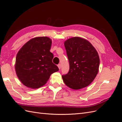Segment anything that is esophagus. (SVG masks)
<instances>
[{"mask_svg":"<svg viewBox=\"0 0 122 122\" xmlns=\"http://www.w3.org/2000/svg\"><path fill=\"white\" fill-rule=\"evenodd\" d=\"M57 67H58V69L60 70V69H61V64H58V65H57Z\"/></svg>","mask_w":122,"mask_h":122,"instance_id":"1","label":"esophagus"}]
</instances>
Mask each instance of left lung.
Instances as JSON below:
<instances>
[{"label":"left lung","instance_id":"1","mask_svg":"<svg viewBox=\"0 0 122 122\" xmlns=\"http://www.w3.org/2000/svg\"><path fill=\"white\" fill-rule=\"evenodd\" d=\"M64 45L70 64L69 72L62 75L64 83L76 90L89 86L99 71L97 50L89 41L78 36L66 40Z\"/></svg>","mask_w":122,"mask_h":122}]
</instances>
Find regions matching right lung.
I'll return each mask as SVG.
<instances>
[{"instance_id": "right-lung-1", "label": "right lung", "mask_w": 122, "mask_h": 122, "mask_svg": "<svg viewBox=\"0 0 122 122\" xmlns=\"http://www.w3.org/2000/svg\"><path fill=\"white\" fill-rule=\"evenodd\" d=\"M51 44L49 38L39 36L28 41L18 51L15 68L18 78L25 86L32 89L42 87L52 73L59 70L52 62Z\"/></svg>"}]
</instances>
